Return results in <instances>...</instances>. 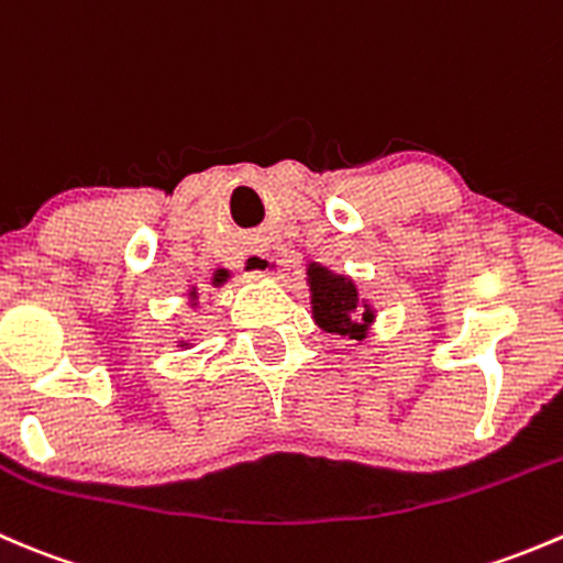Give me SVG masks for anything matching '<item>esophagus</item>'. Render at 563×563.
Returning a JSON list of instances; mask_svg holds the SVG:
<instances>
[{
	"label": "esophagus",
	"instance_id": "obj_1",
	"mask_svg": "<svg viewBox=\"0 0 563 563\" xmlns=\"http://www.w3.org/2000/svg\"><path fill=\"white\" fill-rule=\"evenodd\" d=\"M252 265H254V268H260V271H279L282 260H276L274 254L257 252V254H252Z\"/></svg>",
	"mask_w": 563,
	"mask_h": 563
}]
</instances>
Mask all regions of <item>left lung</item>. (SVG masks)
Returning a JSON list of instances; mask_svg holds the SVG:
<instances>
[{
    "instance_id": "8db88e82",
    "label": "left lung",
    "mask_w": 563,
    "mask_h": 563,
    "mask_svg": "<svg viewBox=\"0 0 563 563\" xmlns=\"http://www.w3.org/2000/svg\"><path fill=\"white\" fill-rule=\"evenodd\" d=\"M309 289H311V317L325 333L364 342L369 325L375 322V309L361 300L358 287L347 276L331 274L322 265H309Z\"/></svg>"
}]
</instances>
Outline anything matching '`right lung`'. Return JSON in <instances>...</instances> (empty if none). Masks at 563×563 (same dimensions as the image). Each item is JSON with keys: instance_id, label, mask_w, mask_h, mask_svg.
<instances>
[{"instance_id": "1", "label": "right lung", "mask_w": 563, "mask_h": 563, "mask_svg": "<svg viewBox=\"0 0 563 563\" xmlns=\"http://www.w3.org/2000/svg\"><path fill=\"white\" fill-rule=\"evenodd\" d=\"M227 279H230V271H216L213 274V287H221ZM191 300H197V289H191Z\"/></svg>"}]
</instances>
